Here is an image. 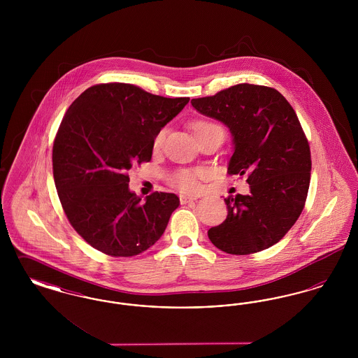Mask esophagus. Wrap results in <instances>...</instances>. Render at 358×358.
Listing matches in <instances>:
<instances>
[{"label":"esophagus","mask_w":358,"mask_h":358,"mask_svg":"<svg viewBox=\"0 0 358 358\" xmlns=\"http://www.w3.org/2000/svg\"><path fill=\"white\" fill-rule=\"evenodd\" d=\"M194 200H196V199H193V197H187V196H184V194H182V196H180V203L182 205L187 204V203H192V201H194Z\"/></svg>","instance_id":"obj_1"}]
</instances>
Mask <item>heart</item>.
I'll use <instances>...</instances> for the list:
<instances>
[{"mask_svg": "<svg viewBox=\"0 0 358 358\" xmlns=\"http://www.w3.org/2000/svg\"><path fill=\"white\" fill-rule=\"evenodd\" d=\"M193 131H194V136H201L205 133H210V131H222L224 134V130L222 127H220L219 124L213 123V122H208V120H199L196 123H193ZM165 136H166V130L162 129L159 130L153 139V149L154 150H158L164 141H165ZM200 178H201V173L197 171H187V169H182V171H176L173 173L171 177H169V182L174 187H177L178 190H181L182 193H187V194H193V193H197L199 189H200Z\"/></svg>", "mask_w": 358, "mask_h": 358, "instance_id": "obj_1", "label": "heart"}]
</instances>
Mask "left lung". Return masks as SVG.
<instances>
[{"mask_svg":"<svg viewBox=\"0 0 358 358\" xmlns=\"http://www.w3.org/2000/svg\"><path fill=\"white\" fill-rule=\"evenodd\" d=\"M192 106L229 129L228 173L245 174L250 184L248 194L225 199L227 219L208 238L232 255L270 248L301 216L310 185V146L294 108L275 88L248 83L192 99Z\"/></svg>","mask_w":358,"mask_h":358,"instance_id":"1","label":"left lung"}]
</instances>
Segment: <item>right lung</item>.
Masks as SVG:
<instances>
[{
  "label": "right lung",
  "instance_id": "obj_1",
  "mask_svg": "<svg viewBox=\"0 0 358 358\" xmlns=\"http://www.w3.org/2000/svg\"><path fill=\"white\" fill-rule=\"evenodd\" d=\"M187 102L106 83L69 106L53 142V178L69 222L95 250L138 255L165 232L180 199L154 192L142 201L127 171L152 159L154 136Z\"/></svg>",
  "mask_w": 358,
  "mask_h": 358
}]
</instances>
